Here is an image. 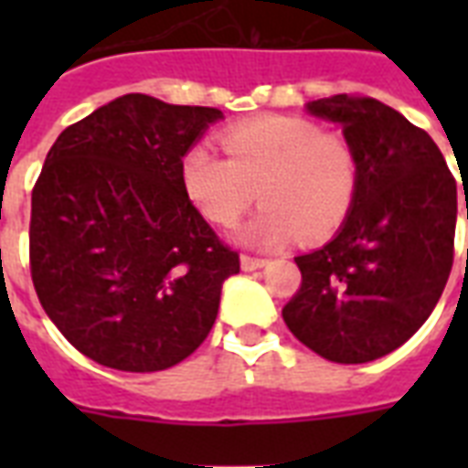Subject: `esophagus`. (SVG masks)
Returning <instances> with one entry per match:
<instances>
[{
    "mask_svg": "<svg viewBox=\"0 0 468 468\" xmlns=\"http://www.w3.org/2000/svg\"><path fill=\"white\" fill-rule=\"evenodd\" d=\"M240 264L245 271H252V270H260V267H267V264H270V260H264V257H255V255H242Z\"/></svg>",
    "mask_w": 468,
    "mask_h": 468,
    "instance_id": "esophagus-1",
    "label": "esophagus"
}]
</instances>
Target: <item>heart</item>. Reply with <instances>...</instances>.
<instances>
[{
  "instance_id": "heart-1",
  "label": "heart",
  "mask_w": 468,
  "mask_h": 468,
  "mask_svg": "<svg viewBox=\"0 0 468 468\" xmlns=\"http://www.w3.org/2000/svg\"><path fill=\"white\" fill-rule=\"evenodd\" d=\"M228 157L194 145L182 160V182L198 211L216 226H235L264 206L242 230L255 248L330 238L356 201L362 167L355 145L301 116H257L220 133Z\"/></svg>"
}]
</instances>
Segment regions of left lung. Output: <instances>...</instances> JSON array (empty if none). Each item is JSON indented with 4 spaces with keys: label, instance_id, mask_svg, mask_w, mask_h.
<instances>
[{
    "label": "left lung",
    "instance_id": "obj_1",
    "mask_svg": "<svg viewBox=\"0 0 468 468\" xmlns=\"http://www.w3.org/2000/svg\"><path fill=\"white\" fill-rule=\"evenodd\" d=\"M308 112L342 123L362 179L340 233L296 257L301 286L282 315L323 359L364 364L410 340L442 296L454 262L457 179L435 141L377 99L335 94Z\"/></svg>",
    "mask_w": 468,
    "mask_h": 468
}]
</instances>
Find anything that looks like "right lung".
Listing matches in <instances>:
<instances>
[{"mask_svg": "<svg viewBox=\"0 0 468 468\" xmlns=\"http://www.w3.org/2000/svg\"><path fill=\"white\" fill-rule=\"evenodd\" d=\"M220 116L126 94L65 128L48 153L31 194L33 289L94 362L162 371L211 333L240 255L191 204L182 160Z\"/></svg>", "mask_w": 468, "mask_h": 468, "instance_id": "obj_1", "label": "right lung"}]
</instances>
